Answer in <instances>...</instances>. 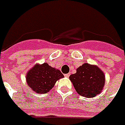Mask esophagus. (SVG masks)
<instances>
[{
  "label": "esophagus",
  "mask_w": 125,
  "mask_h": 125,
  "mask_svg": "<svg viewBox=\"0 0 125 125\" xmlns=\"http://www.w3.org/2000/svg\"><path fill=\"white\" fill-rule=\"evenodd\" d=\"M70 75V74H65V77H69Z\"/></svg>",
  "instance_id": "esophagus-1"
}]
</instances>
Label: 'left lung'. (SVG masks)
I'll list each match as a JSON object with an SVG mask.
<instances>
[{
	"instance_id": "obj_1",
	"label": "left lung",
	"mask_w": 125,
	"mask_h": 125,
	"mask_svg": "<svg viewBox=\"0 0 125 125\" xmlns=\"http://www.w3.org/2000/svg\"><path fill=\"white\" fill-rule=\"evenodd\" d=\"M76 91L80 96L93 98L101 94L105 84V74L96 65L84 63L70 76Z\"/></svg>"
}]
</instances>
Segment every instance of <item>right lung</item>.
Returning a JSON list of instances; mask_svg holds the SVG:
<instances>
[{
    "instance_id": "1",
    "label": "right lung",
    "mask_w": 125,
    "mask_h": 125,
    "mask_svg": "<svg viewBox=\"0 0 125 125\" xmlns=\"http://www.w3.org/2000/svg\"><path fill=\"white\" fill-rule=\"evenodd\" d=\"M64 75L59 70H57L46 62L42 65L36 64L29 70L26 75L28 86L38 94H46L52 89L55 82Z\"/></svg>"
}]
</instances>
